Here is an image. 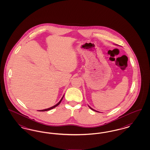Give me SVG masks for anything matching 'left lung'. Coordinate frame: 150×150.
Instances as JSON below:
<instances>
[{
    "label": "left lung",
    "mask_w": 150,
    "mask_h": 150,
    "mask_svg": "<svg viewBox=\"0 0 150 150\" xmlns=\"http://www.w3.org/2000/svg\"><path fill=\"white\" fill-rule=\"evenodd\" d=\"M89 108H91V110H93V111H96V112H98V111H96V110H94V109H93L92 108H91V107H90V106H89Z\"/></svg>",
    "instance_id": "8db88e82"
}]
</instances>
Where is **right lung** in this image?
I'll return each mask as SVG.
<instances>
[{"instance_id":"obj_1","label":"right lung","mask_w":150,"mask_h":150,"mask_svg":"<svg viewBox=\"0 0 150 150\" xmlns=\"http://www.w3.org/2000/svg\"><path fill=\"white\" fill-rule=\"evenodd\" d=\"M64 96L62 97V98H61V100H60L59 101V102L57 103L56 105H54V106H52V107H50V108H47V109H44V110H39V111H48V110H50L51 109H53V108H54V107H57L58 105H59V104H60V103H61V100H62L63 99V98H64Z\"/></svg>"}]
</instances>
